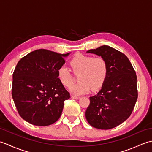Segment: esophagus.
<instances>
[{
	"instance_id": "1",
	"label": "esophagus",
	"mask_w": 152,
	"mask_h": 152,
	"mask_svg": "<svg viewBox=\"0 0 152 152\" xmlns=\"http://www.w3.org/2000/svg\"><path fill=\"white\" fill-rule=\"evenodd\" d=\"M71 98L72 99H75L76 100H78L80 99V96H75V95H71Z\"/></svg>"
}]
</instances>
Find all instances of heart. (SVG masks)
<instances>
[{
	"instance_id": "b5f03b06",
	"label": "heart",
	"mask_w": 152,
	"mask_h": 152,
	"mask_svg": "<svg viewBox=\"0 0 152 152\" xmlns=\"http://www.w3.org/2000/svg\"><path fill=\"white\" fill-rule=\"evenodd\" d=\"M73 72L78 74L76 84L72 85L69 91L74 95H82L93 90L100 89L104 84L108 74V65L102 57L93 58L79 54L70 61ZM57 78L64 87H69L72 83V75L65 65L57 69Z\"/></svg>"
}]
</instances>
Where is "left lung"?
Listing matches in <instances>:
<instances>
[{"mask_svg":"<svg viewBox=\"0 0 152 152\" xmlns=\"http://www.w3.org/2000/svg\"><path fill=\"white\" fill-rule=\"evenodd\" d=\"M86 52L105 59L108 74L101 89L89 97L86 118L93 127L110 129L133 112L138 97L136 73L125 55L110 46L104 45Z\"/></svg>","mask_w":152,"mask_h":152,"instance_id":"left-lung-1","label":"left lung"}]
</instances>
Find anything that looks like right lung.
I'll list each match as a JSON object with an SVG mask.
<instances>
[{"label":"right lung","instance_id":"obj_1","mask_svg":"<svg viewBox=\"0 0 152 152\" xmlns=\"http://www.w3.org/2000/svg\"><path fill=\"white\" fill-rule=\"evenodd\" d=\"M70 53L40 49L18 63L13 73L12 95L24 120L34 125L48 126L59 119L70 93L59 81L57 72Z\"/></svg>","mask_w":152,"mask_h":152}]
</instances>
